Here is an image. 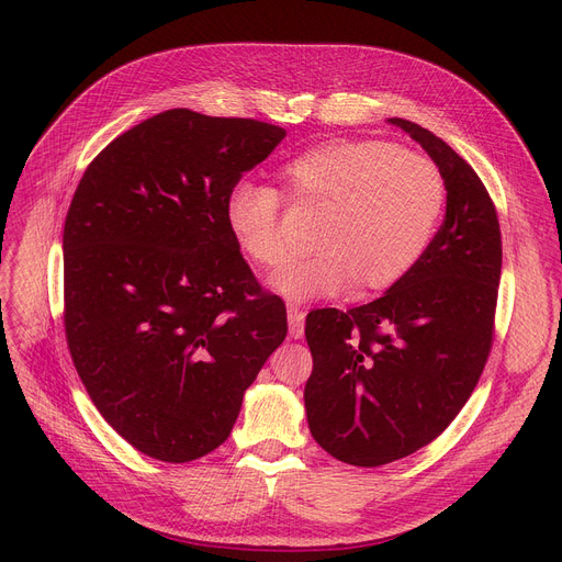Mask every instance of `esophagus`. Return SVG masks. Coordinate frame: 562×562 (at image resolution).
Masks as SVG:
<instances>
[{"label":"esophagus","mask_w":562,"mask_h":562,"mask_svg":"<svg viewBox=\"0 0 562 562\" xmlns=\"http://www.w3.org/2000/svg\"><path fill=\"white\" fill-rule=\"evenodd\" d=\"M286 314H289V333H291V337L301 339L303 333H305V310L299 307V305H289Z\"/></svg>","instance_id":"1"}]
</instances>
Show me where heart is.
Listing matches in <instances>:
<instances>
[{"instance_id": "b5f03b06", "label": "heart", "mask_w": 562, "mask_h": 562, "mask_svg": "<svg viewBox=\"0 0 562 562\" xmlns=\"http://www.w3.org/2000/svg\"><path fill=\"white\" fill-rule=\"evenodd\" d=\"M289 195L323 210L305 259L286 263L273 286L293 301L333 296L360 280L367 291L392 289L426 255L447 204L439 166L380 138L321 143L284 166ZM284 195L271 184L239 180L225 198V225L255 263L276 269L291 255Z\"/></svg>"}]
</instances>
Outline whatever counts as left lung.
Listing matches in <instances>:
<instances>
[{
    "label": "left lung",
    "instance_id": "8db88e82",
    "mask_svg": "<svg viewBox=\"0 0 562 562\" xmlns=\"http://www.w3.org/2000/svg\"><path fill=\"white\" fill-rule=\"evenodd\" d=\"M392 123L445 175V223L385 296L346 312L314 310L305 326L312 437L356 467L415 453L458 417L490 358L501 280L498 216L476 170L422 125Z\"/></svg>",
    "mask_w": 562,
    "mask_h": 562
}]
</instances>
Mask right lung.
Masks as SVG:
<instances>
[{
  "instance_id": "add662e5",
  "label": "right lung",
  "mask_w": 562,
  "mask_h": 562,
  "mask_svg": "<svg viewBox=\"0 0 562 562\" xmlns=\"http://www.w3.org/2000/svg\"><path fill=\"white\" fill-rule=\"evenodd\" d=\"M286 136L252 117L157 113L88 164L64 227V326L75 369L140 453L218 449L286 337L225 225L232 184Z\"/></svg>"
}]
</instances>
